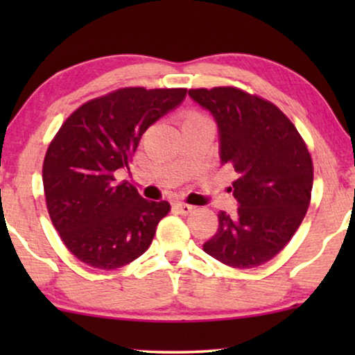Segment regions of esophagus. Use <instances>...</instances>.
<instances>
[{"instance_id":"obj_1","label":"esophagus","mask_w":355,"mask_h":355,"mask_svg":"<svg viewBox=\"0 0 355 355\" xmlns=\"http://www.w3.org/2000/svg\"><path fill=\"white\" fill-rule=\"evenodd\" d=\"M174 210L178 213H181V215H189L193 210L192 205H189V203H184V202H174Z\"/></svg>"}]
</instances>
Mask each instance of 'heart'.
Here are the masks:
<instances>
[{"mask_svg": "<svg viewBox=\"0 0 355 355\" xmlns=\"http://www.w3.org/2000/svg\"><path fill=\"white\" fill-rule=\"evenodd\" d=\"M189 118H197V114H191V116H189ZM189 118H187V119H189Z\"/></svg>", "mask_w": 355, "mask_h": 355, "instance_id": "heart-1", "label": "heart"}]
</instances>
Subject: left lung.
Masks as SVG:
<instances>
[{"label": "left lung", "instance_id": "left-lung-1", "mask_svg": "<svg viewBox=\"0 0 355 355\" xmlns=\"http://www.w3.org/2000/svg\"><path fill=\"white\" fill-rule=\"evenodd\" d=\"M218 125L221 164L237 173V211L218 213L216 234L203 244L232 268H255L284 249L302 223L313 186L312 158L283 111L234 87L189 90Z\"/></svg>", "mask_w": 355, "mask_h": 355}]
</instances>
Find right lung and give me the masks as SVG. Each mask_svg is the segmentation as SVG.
<instances>
[{
  "mask_svg": "<svg viewBox=\"0 0 355 355\" xmlns=\"http://www.w3.org/2000/svg\"><path fill=\"white\" fill-rule=\"evenodd\" d=\"M186 89H121L87 101L58 130L43 163L53 226L74 257L100 270L139 259L152 244L166 200H145L116 173L128 169L140 137L176 110Z\"/></svg>",
  "mask_w": 355,
  "mask_h": 355,
  "instance_id": "1",
  "label": "right lung"
}]
</instances>
